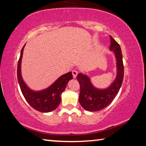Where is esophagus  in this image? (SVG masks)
Instances as JSON below:
<instances>
[{
	"label": "esophagus",
	"instance_id": "1",
	"mask_svg": "<svg viewBox=\"0 0 146 146\" xmlns=\"http://www.w3.org/2000/svg\"><path fill=\"white\" fill-rule=\"evenodd\" d=\"M72 73H73V78H76V76L78 75V72L76 70H73L72 71Z\"/></svg>",
	"mask_w": 146,
	"mask_h": 146
}]
</instances>
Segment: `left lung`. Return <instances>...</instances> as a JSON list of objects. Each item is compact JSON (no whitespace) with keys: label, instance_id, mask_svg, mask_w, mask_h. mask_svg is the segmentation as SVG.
Masks as SVG:
<instances>
[{"label":"left lung","instance_id":"1","mask_svg":"<svg viewBox=\"0 0 146 146\" xmlns=\"http://www.w3.org/2000/svg\"><path fill=\"white\" fill-rule=\"evenodd\" d=\"M110 51H113L117 61V76L108 88L98 89L91 83L90 78L86 75L78 73L76 79L80 84L79 103L85 110L88 111H98L104 109L112 102L117 95L122 86L123 78V64L120 46L110 36Z\"/></svg>","mask_w":146,"mask_h":146}]
</instances>
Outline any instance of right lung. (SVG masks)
<instances>
[{"instance_id":"add662e5","label":"right lung","mask_w":146,"mask_h":146,"mask_svg":"<svg viewBox=\"0 0 146 146\" xmlns=\"http://www.w3.org/2000/svg\"><path fill=\"white\" fill-rule=\"evenodd\" d=\"M24 46L25 45L21 50L17 66V78L22 93L28 103L35 110L42 113L52 111L60 104L61 95L69 80L73 78L72 73L69 72L62 75L49 87L43 90H31L24 82L21 75V61Z\"/></svg>"}]
</instances>
